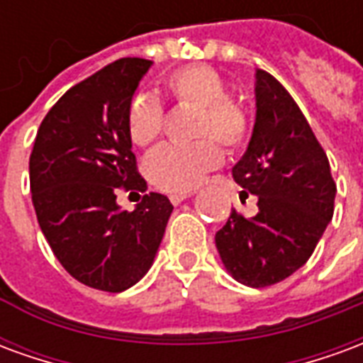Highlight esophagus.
Returning a JSON list of instances; mask_svg holds the SVG:
<instances>
[{"label": "esophagus", "mask_w": 363, "mask_h": 363, "mask_svg": "<svg viewBox=\"0 0 363 363\" xmlns=\"http://www.w3.org/2000/svg\"><path fill=\"white\" fill-rule=\"evenodd\" d=\"M190 196H192V192H173V194L169 196V200H171V202L177 206V204H181L182 200H186V198H190Z\"/></svg>", "instance_id": "34e87169"}]
</instances>
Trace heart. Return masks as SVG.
Wrapping results in <instances>:
<instances>
[{
	"mask_svg": "<svg viewBox=\"0 0 363 363\" xmlns=\"http://www.w3.org/2000/svg\"><path fill=\"white\" fill-rule=\"evenodd\" d=\"M167 95L177 106L196 108L190 124V143H167L145 159V173L159 189L189 192L206 181L208 173L223 163V151H239L252 132L251 114L237 99L229 96L228 83L213 67L192 64L174 69L165 79ZM128 135L145 147L165 132V111L155 96L138 95L128 106Z\"/></svg>",
	"mask_w": 363,
	"mask_h": 363,
	"instance_id": "1",
	"label": "heart"
}]
</instances>
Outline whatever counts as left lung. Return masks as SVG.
Instances as JSON below:
<instances>
[{
    "label": "left lung",
    "mask_w": 363,
    "mask_h": 363,
    "mask_svg": "<svg viewBox=\"0 0 363 363\" xmlns=\"http://www.w3.org/2000/svg\"><path fill=\"white\" fill-rule=\"evenodd\" d=\"M257 122L249 147L233 167L241 196L259 212L233 210L216 233L229 274L251 288L286 280L309 260L335 212L336 182L325 150L301 108L278 79L257 69Z\"/></svg>",
    "instance_id": "left-lung-1"
}]
</instances>
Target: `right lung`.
<instances>
[{
  "instance_id": "obj_1",
  "label": "right lung",
  "mask_w": 363,
  "mask_h": 363,
  "mask_svg": "<svg viewBox=\"0 0 363 363\" xmlns=\"http://www.w3.org/2000/svg\"><path fill=\"white\" fill-rule=\"evenodd\" d=\"M150 66L120 58L67 89L44 116L28 161L36 220L52 252L75 280L111 294L150 270L173 212L157 192L143 194L134 212L116 204L118 190H147L126 116Z\"/></svg>"
}]
</instances>
